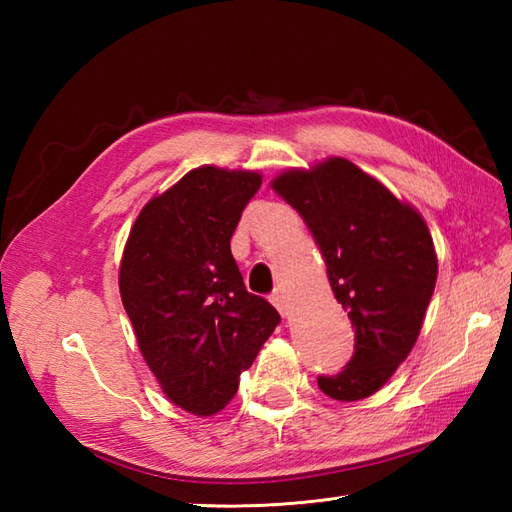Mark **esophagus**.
I'll list each match as a JSON object with an SVG mask.
<instances>
[{"label":"esophagus","mask_w":512,"mask_h":512,"mask_svg":"<svg viewBox=\"0 0 512 512\" xmlns=\"http://www.w3.org/2000/svg\"><path fill=\"white\" fill-rule=\"evenodd\" d=\"M270 301H273V306L284 314V317H288V301H286V297H284V292L281 290H277V292H273V295H270Z\"/></svg>","instance_id":"34e87169"}]
</instances>
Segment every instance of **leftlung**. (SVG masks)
Here are the masks:
<instances>
[{"instance_id":"1","label":"left lung","mask_w":512,"mask_h":512,"mask_svg":"<svg viewBox=\"0 0 512 512\" xmlns=\"http://www.w3.org/2000/svg\"><path fill=\"white\" fill-rule=\"evenodd\" d=\"M273 189L306 222L354 328L350 361L317 383L341 402L372 396L409 356L436 288L429 228L418 211L345 158L281 173Z\"/></svg>"}]
</instances>
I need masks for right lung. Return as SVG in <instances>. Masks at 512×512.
Listing matches in <instances>:
<instances>
[{
    "label": "right lung",
    "mask_w": 512,
    "mask_h": 512,
    "mask_svg": "<svg viewBox=\"0 0 512 512\" xmlns=\"http://www.w3.org/2000/svg\"><path fill=\"white\" fill-rule=\"evenodd\" d=\"M262 187L253 171L200 167L151 200L129 233L121 299L171 402L213 416L281 317L244 286L231 237Z\"/></svg>",
    "instance_id": "1"
}]
</instances>
